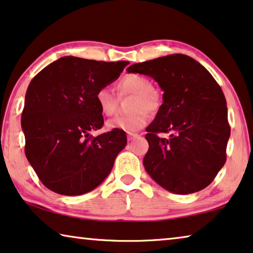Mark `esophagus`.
I'll use <instances>...</instances> for the list:
<instances>
[{"label": "esophagus", "instance_id": "obj_1", "mask_svg": "<svg viewBox=\"0 0 253 253\" xmlns=\"http://www.w3.org/2000/svg\"><path fill=\"white\" fill-rule=\"evenodd\" d=\"M138 136H139V135L136 134V133H128V134H127L128 141H133L134 138H136V137H138Z\"/></svg>", "mask_w": 253, "mask_h": 253}]
</instances>
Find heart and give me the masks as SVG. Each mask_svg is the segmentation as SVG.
<instances>
[{
    "instance_id": "obj_1",
    "label": "heart",
    "mask_w": 253,
    "mask_h": 253,
    "mask_svg": "<svg viewBox=\"0 0 253 253\" xmlns=\"http://www.w3.org/2000/svg\"><path fill=\"white\" fill-rule=\"evenodd\" d=\"M117 90L120 95H134L130 101V114L120 115L107 123L110 130H124L131 133L144 127L150 122V112L160 109L163 99L157 88L152 87V83L145 76L129 74L117 83ZM95 102L104 116H112L117 110V97L111 89L101 87L95 93Z\"/></svg>"
}]
</instances>
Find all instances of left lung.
Here are the masks:
<instances>
[{
  "label": "left lung",
  "instance_id": "8db88e82",
  "mask_svg": "<svg viewBox=\"0 0 253 253\" xmlns=\"http://www.w3.org/2000/svg\"><path fill=\"white\" fill-rule=\"evenodd\" d=\"M126 70L152 77L165 92L164 103L146 128L145 170L172 193L206 188L225 165L231 135L220 86L205 67L185 54L135 63ZM160 132L171 135L160 138Z\"/></svg>",
  "mask_w": 253,
  "mask_h": 253
}]
</instances>
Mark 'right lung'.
<instances>
[{"label":"right lung","mask_w":253,"mask_h":253,"mask_svg":"<svg viewBox=\"0 0 253 253\" xmlns=\"http://www.w3.org/2000/svg\"><path fill=\"white\" fill-rule=\"evenodd\" d=\"M128 63L63 56L32 79L21 116L25 154L48 190L81 195L110 174L127 137L124 130L89 135L104 124L95 93Z\"/></svg>","instance_id":"obj_1"}]
</instances>
